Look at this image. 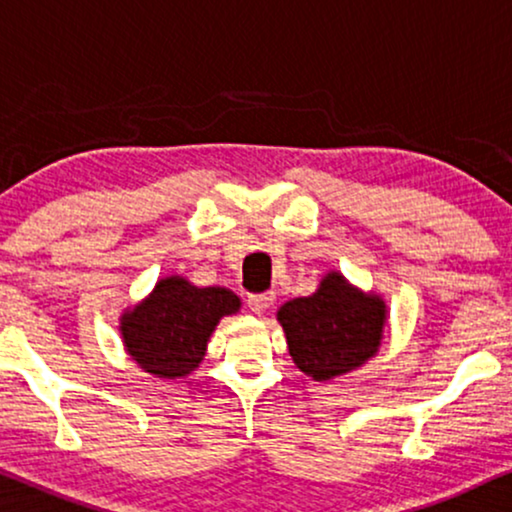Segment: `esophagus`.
I'll list each match as a JSON object with an SVG mask.
<instances>
[{"instance_id":"34e87169","label":"esophagus","mask_w":512,"mask_h":512,"mask_svg":"<svg viewBox=\"0 0 512 512\" xmlns=\"http://www.w3.org/2000/svg\"><path fill=\"white\" fill-rule=\"evenodd\" d=\"M274 299H276L274 292H264V295H250L248 306H250L252 313H264L267 309H271Z\"/></svg>"}]
</instances>
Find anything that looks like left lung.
Here are the masks:
<instances>
[{"label":"left lung","instance_id":"left-lung-1","mask_svg":"<svg viewBox=\"0 0 512 512\" xmlns=\"http://www.w3.org/2000/svg\"><path fill=\"white\" fill-rule=\"evenodd\" d=\"M295 363L316 381L349 374L372 360L384 342L388 306L374 290H360L339 271H327L309 297L276 311Z\"/></svg>","mask_w":512,"mask_h":512}]
</instances>
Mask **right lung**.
<instances>
[{"instance_id": "add662e5", "label": "right lung", "mask_w": 512, "mask_h": 512, "mask_svg": "<svg viewBox=\"0 0 512 512\" xmlns=\"http://www.w3.org/2000/svg\"><path fill=\"white\" fill-rule=\"evenodd\" d=\"M229 288H199L182 274L156 281L147 297L119 316L124 351L142 372L159 379H185L206 358L210 335L224 316L241 311Z\"/></svg>"}]
</instances>
